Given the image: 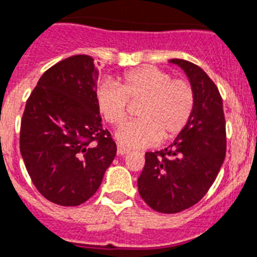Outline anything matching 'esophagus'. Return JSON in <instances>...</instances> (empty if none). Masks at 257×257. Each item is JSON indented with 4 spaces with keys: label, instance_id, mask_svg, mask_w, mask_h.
Returning a JSON list of instances; mask_svg holds the SVG:
<instances>
[{
    "label": "esophagus",
    "instance_id": "1",
    "mask_svg": "<svg viewBox=\"0 0 257 257\" xmlns=\"http://www.w3.org/2000/svg\"><path fill=\"white\" fill-rule=\"evenodd\" d=\"M128 154V150L122 146H117V155H125Z\"/></svg>",
    "mask_w": 257,
    "mask_h": 257
}]
</instances>
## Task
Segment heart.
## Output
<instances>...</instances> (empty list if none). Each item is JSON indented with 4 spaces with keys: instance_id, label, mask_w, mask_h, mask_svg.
Instances as JSON below:
<instances>
[{
    "instance_id": "1",
    "label": "heart",
    "mask_w": 257,
    "mask_h": 257,
    "mask_svg": "<svg viewBox=\"0 0 257 257\" xmlns=\"http://www.w3.org/2000/svg\"><path fill=\"white\" fill-rule=\"evenodd\" d=\"M96 105L105 121L118 125L128 113L129 102H140L137 120L122 124L116 139L126 148H145L174 139L188 124L195 108V92L184 79L142 66L124 73L118 85L103 82L95 91Z\"/></svg>"
}]
</instances>
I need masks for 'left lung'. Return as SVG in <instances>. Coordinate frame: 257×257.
<instances>
[{"label":"left lung","instance_id":"left-lung-1","mask_svg":"<svg viewBox=\"0 0 257 257\" xmlns=\"http://www.w3.org/2000/svg\"><path fill=\"white\" fill-rule=\"evenodd\" d=\"M170 62L188 77L195 108L169 148L146 153L137 182L142 200L167 214L191 208L206 195L226 155V122L217 86L200 66L180 59Z\"/></svg>","mask_w":257,"mask_h":257}]
</instances>
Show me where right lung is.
<instances>
[{"instance_id":"1","label":"right lung","mask_w":257,"mask_h":257,"mask_svg":"<svg viewBox=\"0 0 257 257\" xmlns=\"http://www.w3.org/2000/svg\"><path fill=\"white\" fill-rule=\"evenodd\" d=\"M96 79L92 57L72 56L40 77L26 103L21 154L34 185L57 205L87 201L116 155L96 105Z\"/></svg>"}]
</instances>
